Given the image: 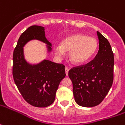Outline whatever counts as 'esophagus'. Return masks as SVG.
Returning a JSON list of instances; mask_svg holds the SVG:
<instances>
[{
    "instance_id": "esophagus-1",
    "label": "esophagus",
    "mask_w": 125,
    "mask_h": 125,
    "mask_svg": "<svg viewBox=\"0 0 125 125\" xmlns=\"http://www.w3.org/2000/svg\"><path fill=\"white\" fill-rule=\"evenodd\" d=\"M68 71H69V68H67V67H66V68H65V72H66V74L67 76H68Z\"/></svg>"
}]
</instances>
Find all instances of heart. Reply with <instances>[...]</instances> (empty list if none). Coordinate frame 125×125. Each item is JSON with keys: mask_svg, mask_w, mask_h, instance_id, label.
Listing matches in <instances>:
<instances>
[{"mask_svg": "<svg viewBox=\"0 0 125 125\" xmlns=\"http://www.w3.org/2000/svg\"><path fill=\"white\" fill-rule=\"evenodd\" d=\"M98 48L96 39L82 34H75L64 38L60 45L54 48V53L62 58L66 52H69L68 57L75 65H82L88 62L95 54Z\"/></svg>", "mask_w": 125, "mask_h": 125, "instance_id": "b5f03b06", "label": "heart"}]
</instances>
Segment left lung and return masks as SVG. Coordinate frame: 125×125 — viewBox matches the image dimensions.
<instances>
[{"label": "left lung", "instance_id": "left-lung-1", "mask_svg": "<svg viewBox=\"0 0 125 125\" xmlns=\"http://www.w3.org/2000/svg\"><path fill=\"white\" fill-rule=\"evenodd\" d=\"M99 50L94 59L86 65L71 68L68 76L77 104L93 107L104 99L114 81V57L109 42L97 32Z\"/></svg>", "mask_w": 125, "mask_h": 125}]
</instances>
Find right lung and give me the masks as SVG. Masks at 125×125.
<instances>
[{"mask_svg":"<svg viewBox=\"0 0 125 125\" xmlns=\"http://www.w3.org/2000/svg\"><path fill=\"white\" fill-rule=\"evenodd\" d=\"M31 40L47 45L50 52L52 44L47 40L45 28L32 25L19 37L13 54V77L25 100L37 107H46L54 102L59 83L65 77V66L44 59L37 64L28 63L24 56L23 47Z\"/></svg>","mask_w":125,"mask_h":125,"instance_id":"1","label":"right lung"}]
</instances>
